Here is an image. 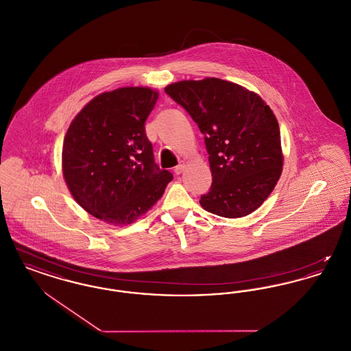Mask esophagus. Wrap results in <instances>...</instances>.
<instances>
[{"mask_svg":"<svg viewBox=\"0 0 351 351\" xmlns=\"http://www.w3.org/2000/svg\"><path fill=\"white\" fill-rule=\"evenodd\" d=\"M184 168H185V163H184V162H180L176 167L173 168V172H175L176 175H180V173L183 172Z\"/></svg>","mask_w":351,"mask_h":351,"instance_id":"34e87169","label":"esophagus"}]
</instances>
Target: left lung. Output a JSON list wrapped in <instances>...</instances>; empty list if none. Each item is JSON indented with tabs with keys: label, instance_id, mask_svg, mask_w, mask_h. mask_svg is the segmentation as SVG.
I'll return each instance as SVG.
<instances>
[{
	"label": "left lung",
	"instance_id": "obj_1",
	"mask_svg": "<svg viewBox=\"0 0 351 351\" xmlns=\"http://www.w3.org/2000/svg\"><path fill=\"white\" fill-rule=\"evenodd\" d=\"M165 90L205 138L213 179L201 206L226 218L256 210L283 171L280 130L271 108L255 92L216 77L169 84Z\"/></svg>",
	"mask_w": 351,
	"mask_h": 351
}]
</instances>
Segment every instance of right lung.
I'll return each mask as SVG.
<instances>
[{
	"label": "right lung",
	"mask_w": 351,
	"mask_h": 351,
	"mask_svg": "<svg viewBox=\"0 0 351 351\" xmlns=\"http://www.w3.org/2000/svg\"><path fill=\"white\" fill-rule=\"evenodd\" d=\"M158 97L147 86L104 92L68 128L62 151L68 189L84 210L106 223H133L173 178L155 165L145 132Z\"/></svg>",
	"instance_id": "obj_1"
}]
</instances>
